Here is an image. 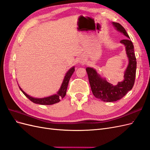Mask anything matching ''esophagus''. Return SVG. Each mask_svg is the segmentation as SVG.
Masks as SVG:
<instances>
[{
	"mask_svg": "<svg viewBox=\"0 0 150 150\" xmlns=\"http://www.w3.org/2000/svg\"><path fill=\"white\" fill-rule=\"evenodd\" d=\"M80 63H81V64H84V61L83 60H81V61H80Z\"/></svg>",
	"mask_w": 150,
	"mask_h": 150,
	"instance_id": "esophagus-1",
	"label": "esophagus"
}]
</instances>
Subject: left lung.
<instances>
[{
  "label": "left lung",
  "instance_id": "obj_1",
  "mask_svg": "<svg viewBox=\"0 0 150 150\" xmlns=\"http://www.w3.org/2000/svg\"><path fill=\"white\" fill-rule=\"evenodd\" d=\"M112 24L117 31L129 38L122 39L120 41L125 46L126 54L129 59V64L125 72L124 80L114 86L107 82L105 79L102 78L93 68L87 67L86 69L93 95L104 102L116 101L123 98L133 87L137 71V59L133 42L129 40L128 33L120 24L112 22Z\"/></svg>",
  "mask_w": 150,
  "mask_h": 150
}]
</instances>
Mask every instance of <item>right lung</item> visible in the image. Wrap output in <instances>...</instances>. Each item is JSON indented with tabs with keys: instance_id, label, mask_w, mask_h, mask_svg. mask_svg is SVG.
<instances>
[{
	"instance_id": "right-lung-1",
	"label": "right lung",
	"mask_w": 150,
	"mask_h": 150,
	"mask_svg": "<svg viewBox=\"0 0 150 150\" xmlns=\"http://www.w3.org/2000/svg\"><path fill=\"white\" fill-rule=\"evenodd\" d=\"M74 72V67H72L67 72V73L64 78V80H63V82L62 83L61 88L59 90V91L57 93V94H54L52 96H49V97L44 98H34L33 97L29 96L28 94H27L24 91L19 87H19L21 90V91L23 93V94L25 95V96L29 99H30L32 102H33L35 104H42V105H51V104L59 103L61 101V98H63L66 96V91H67L68 84H69V79Z\"/></svg>"
}]
</instances>
